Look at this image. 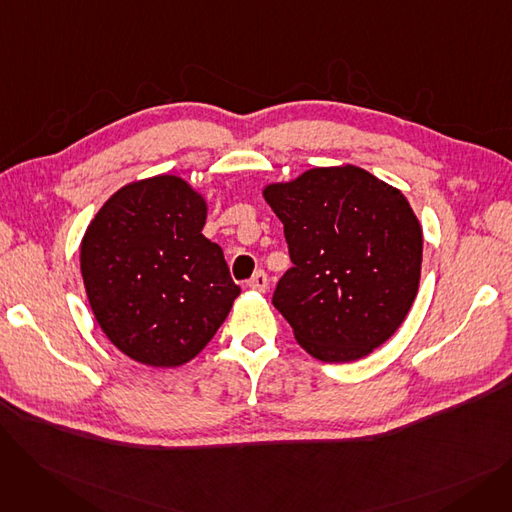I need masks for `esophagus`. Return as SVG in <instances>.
I'll return each mask as SVG.
<instances>
[{
	"label": "esophagus",
	"instance_id": "1",
	"mask_svg": "<svg viewBox=\"0 0 512 512\" xmlns=\"http://www.w3.org/2000/svg\"><path fill=\"white\" fill-rule=\"evenodd\" d=\"M247 286H249L251 290H257V292H265V290H267V274H265L263 270L255 272V274H253V278L247 282Z\"/></svg>",
	"mask_w": 512,
	"mask_h": 512
}]
</instances>
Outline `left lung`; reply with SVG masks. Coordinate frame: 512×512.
<instances>
[{
	"label": "left lung",
	"instance_id": "1",
	"mask_svg": "<svg viewBox=\"0 0 512 512\" xmlns=\"http://www.w3.org/2000/svg\"><path fill=\"white\" fill-rule=\"evenodd\" d=\"M263 195L292 261L272 303L297 342L326 363L357 361L384 344L421 276L423 234L405 195L357 166L313 168Z\"/></svg>",
	"mask_w": 512,
	"mask_h": 512
}]
</instances>
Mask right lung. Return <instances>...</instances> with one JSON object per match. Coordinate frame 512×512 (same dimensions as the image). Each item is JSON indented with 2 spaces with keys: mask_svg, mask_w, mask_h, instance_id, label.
<instances>
[{
  "mask_svg": "<svg viewBox=\"0 0 512 512\" xmlns=\"http://www.w3.org/2000/svg\"><path fill=\"white\" fill-rule=\"evenodd\" d=\"M207 205L178 176L126 184L80 245L97 324L130 359L178 367L224 324L240 288L220 245L201 234Z\"/></svg>",
  "mask_w": 512,
  "mask_h": 512,
  "instance_id": "1",
  "label": "right lung"
}]
</instances>
